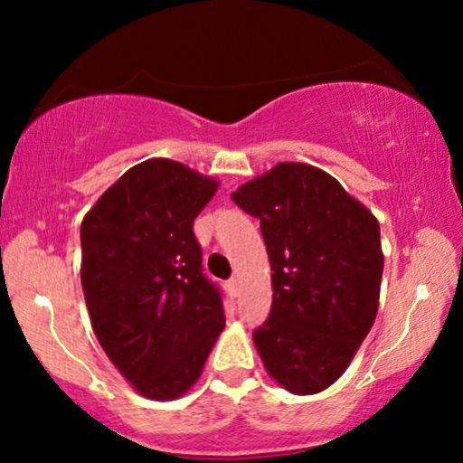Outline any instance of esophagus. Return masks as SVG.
Segmentation results:
<instances>
[{"instance_id":"esophagus-1","label":"esophagus","mask_w":463,"mask_h":463,"mask_svg":"<svg viewBox=\"0 0 463 463\" xmlns=\"http://www.w3.org/2000/svg\"><path fill=\"white\" fill-rule=\"evenodd\" d=\"M240 287H242V284H240V280H238V278H232V280H230V290H232V293L233 295H240Z\"/></svg>"}]
</instances>
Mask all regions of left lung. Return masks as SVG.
I'll use <instances>...</instances> for the list:
<instances>
[{"mask_svg": "<svg viewBox=\"0 0 463 463\" xmlns=\"http://www.w3.org/2000/svg\"><path fill=\"white\" fill-rule=\"evenodd\" d=\"M232 200L261 221L271 265L269 318L255 328L265 369L293 394H318L344 375L379 306V223L325 170L278 164Z\"/></svg>", "mask_w": 463, "mask_h": 463, "instance_id": "8db88e82", "label": "left lung"}]
</instances>
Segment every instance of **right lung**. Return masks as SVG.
<instances>
[{
  "label": "right lung",
  "instance_id": "right-lung-1",
  "mask_svg": "<svg viewBox=\"0 0 463 463\" xmlns=\"http://www.w3.org/2000/svg\"><path fill=\"white\" fill-rule=\"evenodd\" d=\"M219 183L185 164L124 173L81 221V288L92 331L116 369L151 401L198 382L225 326L217 284L194 236Z\"/></svg>",
  "mask_w": 463,
  "mask_h": 463
}]
</instances>
